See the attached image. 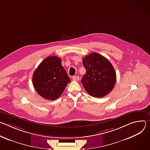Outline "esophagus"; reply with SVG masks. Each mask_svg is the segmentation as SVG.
<instances>
[{"mask_svg":"<svg viewBox=\"0 0 150 150\" xmlns=\"http://www.w3.org/2000/svg\"><path fill=\"white\" fill-rule=\"evenodd\" d=\"M74 80H76V81H77V80H79V77L78 76H73V78H72Z\"/></svg>","mask_w":150,"mask_h":150,"instance_id":"esophagus-1","label":"esophagus"}]
</instances>
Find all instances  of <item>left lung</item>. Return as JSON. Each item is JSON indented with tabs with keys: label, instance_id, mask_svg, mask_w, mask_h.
Returning a JSON list of instances; mask_svg holds the SVG:
<instances>
[{
	"label": "left lung",
	"instance_id": "8db88e82",
	"mask_svg": "<svg viewBox=\"0 0 150 150\" xmlns=\"http://www.w3.org/2000/svg\"><path fill=\"white\" fill-rule=\"evenodd\" d=\"M83 65L86 71L81 81L91 96L102 98L113 89L116 81V73L105 57L92 52L83 58Z\"/></svg>",
	"mask_w": 150,
	"mask_h": 150
}]
</instances>
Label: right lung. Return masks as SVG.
<instances>
[{"instance_id": "obj_1", "label": "right lung", "mask_w": 150, "mask_h": 150, "mask_svg": "<svg viewBox=\"0 0 150 150\" xmlns=\"http://www.w3.org/2000/svg\"><path fill=\"white\" fill-rule=\"evenodd\" d=\"M33 83L38 93L48 100H55L62 93L71 80L56 56L46 58L33 73Z\"/></svg>"}]
</instances>
